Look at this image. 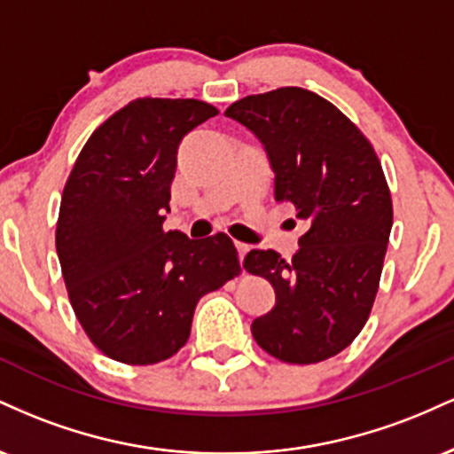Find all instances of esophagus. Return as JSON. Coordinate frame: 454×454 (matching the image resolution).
Masks as SVG:
<instances>
[{
  "label": "esophagus",
  "mask_w": 454,
  "mask_h": 454,
  "mask_svg": "<svg viewBox=\"0 0 454 454\" xmlns=\"http://www.w3.org/2000/svg\"><path fill=\"white\" fill-rule=\"evenodd\" d=\"M249 249H252V247H249V245H245V243H237V252H239V260H241V262H243V258H245V256H247V252H249Z\"/></svg>",
  "instance_id": "1"
}]
</instances>
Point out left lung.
Masks as SVG:
<instances>
[{"label": "left lung", "mask_w": 454, "mask_h": 454, "mask_svg": "<svg viewBox=\"0 0 454 454\" xmlns=\"http://www.w3.org/2000/svg\"><path fill=\"white\" fill-rule=\"evenodd\" d=\"M262 143L275 200L309 223L293 260L252 249L243 269L269 279L275 307L252 322L270 356L311 364L361 333L376 299L393 228V202L369 140L340 108L301 87L247 96L226 108Z\"/></svg>", "instance_id": "1"}]
</instances>
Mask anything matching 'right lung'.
Masks as SVG:
<instances>
[{"mask_svg":"<svg viewBox=\"0 0 454 454\" xmlns=\"http://www.w3.org/2000/svg\"><path fill=\"white\" fill-rule=\"evenodd\" d=\"M200 100L140 98L108 117L64 187L55 245L72 309L98 350L153 364L185 346L200 296L241 273L231 237L166 232L176 151L215 117Z\"/></svg>","mask_w":454,"mask_h":454,"instance_id":"obj_1","label":"right lung"}]
</instances>
